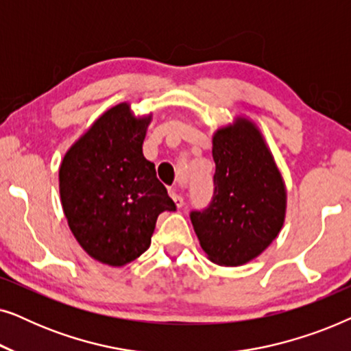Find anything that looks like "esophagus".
I'll return each instance as SVG.
<instances>
[{"label": "esophagus", "instance_id": "1", "mask_svg": "<svg viewBox=\"0 0 351 351\" xmlns=\"http://www.w3.org/2000/svg\"><path fill=\"white\" fill-rule=\"evenodd\" d=\"M169 193H171V196H172V199H174V203H176L177 208H182V206H184V196L177 193V191H176L174 189H172V190L169 191Z\"/></svg>", "mask_w": 351, "mask_h": 351}]
</instances>
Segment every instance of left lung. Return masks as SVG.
<instances>
[{
	"instance_id": "left-lung-1",
	"label": "left lung",
	"mask_w": 351,
	"mask_h": 351,
	"mask_svg": "<svg viewBox=\"0 0 351 351\" xmlns=\"http://www.w3.org/2000/svg\"><path fill=\"white\" fill-rule=\"evenodd\" d=\"M214 198L190 214L210 262L238 267L261 256L281 232L287 191L257 124L243 114L213 136Z\"/></svg>"
}]
</instances>
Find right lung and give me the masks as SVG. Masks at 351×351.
<instances>
[{"label": "right lung", "mask_w": 351, "mask_h": 351, "mask_svg": "<svg viewBox=\"0 0 351 351\" xmlns=\"http://www.w3.org/2000/svg\"><path fill=\"white\" fill-rule=\"evenodd\" d=\"M152 113L136 117L123 102L100 114L66 150L59 167V190L69 227L94 261L124 267L150 247L156 219L174 210L143 156Z\"/></svg>", "instance_id": "1"}]
</instances>
